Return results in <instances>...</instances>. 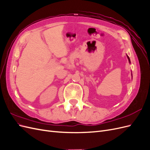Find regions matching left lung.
I'll use <instances>...</instances> for the list:
<instances>
[{"instance_id":"1","label":"left lung","mask_w":150,"mask_h":150,"mask_svg":"<svg viewBox=\"0 0 150 150\" xmlns=\"http://www.w3.org/2000/svg\"><path fill=\"white\" fill-rule=\"evenodd\" d=\"M128 59H129V62H130V59H129V57L128 56Z\"/></svg>"}]
</instances>
